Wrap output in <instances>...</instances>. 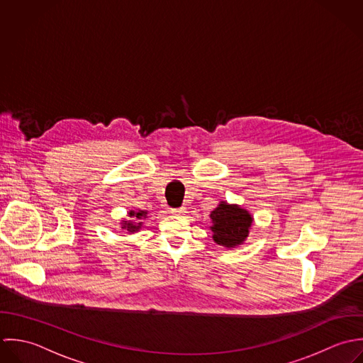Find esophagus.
Returning a JSON list of instances; mask_svg holds the SVG:
<instances>
[{
    "instance_id": "esophagus-1",
    "label": "esophagus",
    "mask_w": 363,
    "mask_h": 363,
    "mask_svg": "<svg viewBox=\"0 0 363 363\" xmlns=\"http://www.w3.org/2000/svg\"><path fill=\"white\" fill-rule=\"evenodd\" d=\"M171 213L175 216H184L186 213L185 208H179V209H171Z\"/></svg>"
}]
</instances>
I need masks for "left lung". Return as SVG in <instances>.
Wrapping results in <instances>:
<instances>
[{"instance_id":"left-lung-1","label":"left lung","mask_w":363,"mask_h":363,"mask_svg":"<svg viewBox=\"0 0 363 363\" xmlns=\"http://www.w3.org/2000/svg\"><path fill=\"white\" fill-rule=\"evenodd\" d=\"M211 218L213 223L211 225L213 240L225 248L241 245L247 240L254 221L248 211L238 205H228L227 202H220L218 208L211 213Z\"/></svg>"}]
</instances>
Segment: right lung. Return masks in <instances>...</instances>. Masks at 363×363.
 Segmentation results:
<instances>
[{
    "label": "right lung",
    "instance_id": "right-lung-1",
    "mask_svg": "<svg viewBox=\"0 0 363 363\" xmlns=\"http://www.w3.org/2000/svg\"><path fill=\"white\" fill-rule=\"evenodd\" d=\"M129 216L133 218V220H122V228L128 230L129 233H135V231H139L142 228V224L147 216V212L145 211H130L129 212Z\"/></svg>",
    "mask_w": 363,
    "mask_h": 363
}]
</instances>
